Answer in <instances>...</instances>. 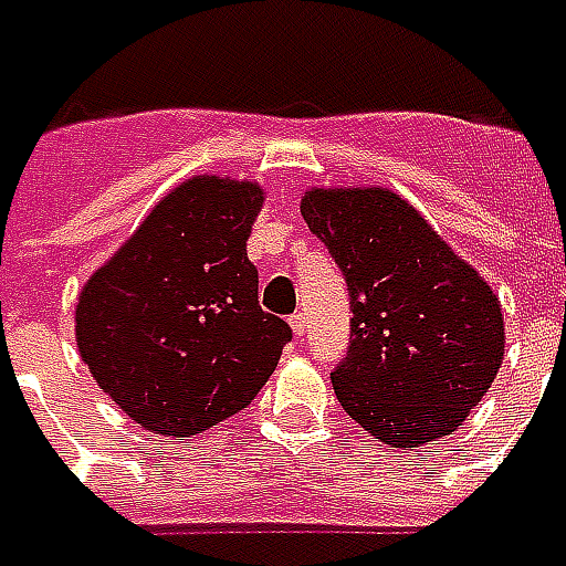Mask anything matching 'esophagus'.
Instances as JSON below:
<instances>
[{"label":"esophagus","instance_id":"obj_1","mask_svg":"<svg viewBox=\"0 0 566 566\" xmlns=\"http://www.w3.org/2000/svg\"><path fill=\"white\" fill-rule=\"evenodd\" d=\"M291 329H294L296 338H303L308 333V324H305V315H294L291 317Z\"/></svg>","mask_w":566,"mask_h":566}]
</instances>
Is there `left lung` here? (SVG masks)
Wrapping results in <instances>:
<instances>
[{
  "label": "left lung",
  "instance_id": "8db88e82",
  "mask_svg": "<svg viewBox=\"0 0 566 566\" xmlns=\"http://www.w3.org/2000/svg\"><path fill=\"white\" fill-rule=\"evenodd\" d=\"M300 212L350 291V347L333 371L347 417L399 450L455 432L504 363L492 284L384 186H315Z\"/></svg>",
  "mask_w": 566,
  "mask_h": 566
}]
</instances>
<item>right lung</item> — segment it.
I'll return each mask as SVG.
<instances>
[{
    "label": "right lung",
    "instance_id": "1",
    "mask_svg": "<svg viewBox=\"0 0 566 566\" xmlns=\"http://www.w3.org/2000/svg\"><path fill=\"white\" fill-rule=\"evenodd\" d=\"M263 200L251 179H186L83 284L81 359L146 432L177 441L207 432L279 366L291 326L261 308L245 251Z\"/></svg>",
    "mask_w": 566,
    "mask_h": 566
}]
</instances>
